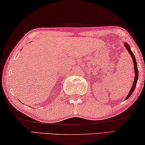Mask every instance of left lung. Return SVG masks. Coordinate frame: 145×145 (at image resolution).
I'll return each mask as SVG.
<instances>
[{
  "instance_id": "8db88e82",
  "label": "left lung",
  "mask_w": 145,
  "mask_h": 145,
  "mask_svg": "<svg viewBox=\"0 0 145 145\" xmlns=\"http://www.w3.org/2000/svg\"><path fill=\"white\" fill-rule=\"evenodd\" d=\"M126 48H127V49L128 51H129V54H131V56H132V59H133V63H134V67H135V81L133 82V86L132 88H131V90L129 92V95L126 98V99H127L128 98H129L130 96L132 95L133 92H134L135 89V87H136V85H137V80H138V69H137V63L136 62V60H135V55L133 53V52L131 51V48H130V46L128 45L127 43H125V44Z\"/></svg>"
}]
</instances>
